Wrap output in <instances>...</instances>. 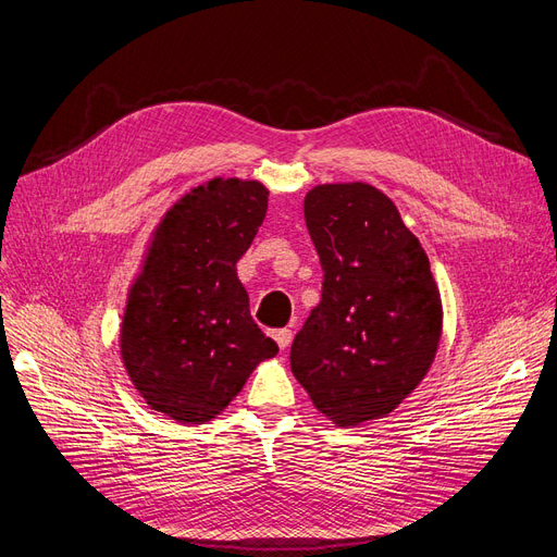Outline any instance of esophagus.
<instances>
[{"label": "esophagus", "mask_w": 557, "mask_h": 557, "mask_svg": "<svg viewBox=\"0 0 557 557\" xmlns=\"http://www.w3.org/2000/svg\"><path fill=\"white\" fill-rule=\"evenodd\" d=\"M273 337H275V342H277V346L282 348V351L292 344V331H289V327H280V331H273Z\"/></svg>", "instance_id": "1"}]
</instances>
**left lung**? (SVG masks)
I'll list each match as a JSON object with an SVG mask.
<instances>
[{
    "label": "left lung",
    "instance_id": "left-lung-1",
    "mask_svg": "<svg viewBox=\"0 0 557 557\" xmlns=\"http://www.w3.org/2000/svg\"><path fill=\"white\" fill-rule=\"evenodd\" d=\"M305 222L323 289L292 344V372L342 426L393 413L441 342V294L397 206L367 183L317 185Z\"/></svg>",
    "mask_w": 557,
    "mask_h": 557
}]
</instances>
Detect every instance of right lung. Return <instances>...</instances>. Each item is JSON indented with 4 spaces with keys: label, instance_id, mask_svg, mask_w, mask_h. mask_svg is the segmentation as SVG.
Here are the masks:
<instances>
[{
    "label": "right lung",
    "instance_id": "right-lung-1",
    "mask_svg": "<svg viewBox=\"0 0 557 557\" xmlns=\"http://www.w3.org/2000/svg\"><path fill=\"white\" fill-rule=\"evenodd\" d=\"M265 209L261 183L213 178L158 224L121 325L123 364L158 413L209 422L277 354L236 277Z\"/></svg>",
    "mask_w": 557,
    "mask_h": 557
}]
</instances>
